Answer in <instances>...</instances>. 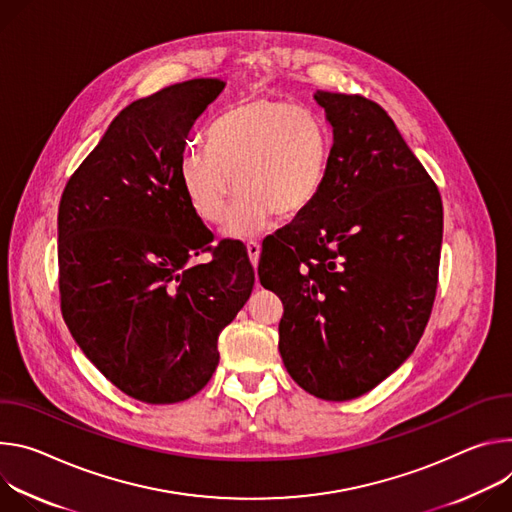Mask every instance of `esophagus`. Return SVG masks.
<instances>
[{
    "label": "esophagus",
    "mask_w": 512,
    "mask_h": 512,
    "mask_svg": "<svg viewBox=\"0 0 512 512\" xmlns=\"http://www.w3.org/2000/svg\"><path fill=\"white\" fill-rule=\"evenodd\" d=\"M246 252H248V256H250L252 266L256 268V266H258V258H260V244H258V242H250V244L246 246Z\"/></svg>",
    "instance_id": "obj_1"
}]
</instances>
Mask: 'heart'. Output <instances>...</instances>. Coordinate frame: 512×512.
I'll use <instances>...</instances> for the list:
<instances>
[{
  "instance_id": "obj_1",
  "label": "heart",
  "mask_w": 512,
  "mask_h": 512,
  "mask_svg": "<svg viewBox=\"0 0 512 512\" xmlns=\"http://www.w3.org/2000/svg\"><path fill=\"white\" fill-rule=\"evenodd\" d=\"M329 160L323 122L309 109L276 99H252L227 109L209 132V146L187 148L179 177L191 209L223 234L258 238L274 213L295 219L319 195Z\"/></svg>"
}]
</instances>
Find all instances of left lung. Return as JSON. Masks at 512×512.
I'll return each mask as SVG.
<instances>
[{"mask_svg":"<svg viewBox=\"0 0 512 512\" xmlns=\"http://www.w3.org/2000/svg\"><path fill=\"white\" fill-rule=\"evenodd\" d=\"M333 130L323 187L262 250L258 276L285 315L278 350L323 401H352L399 368L429 321L443 205L388 113L317 91Z\"/></svg>","mask_w":512,"mask_h":512,"instance_id":"left-lung-1","label":"left lung"}]
</instances>
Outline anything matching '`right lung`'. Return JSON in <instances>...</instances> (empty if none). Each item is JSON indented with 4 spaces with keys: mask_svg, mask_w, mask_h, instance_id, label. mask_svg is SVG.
<instances>
[{
    "mask_svg": "<svg viewBox=\"0 0 512 512\" xmlns=\"http://www.w3.org/2000/svg\"><path fill=\"white\" fill-rule=\"evenodd\" d=\"M219 79L164 87L122 109L59 205L61 311L89 362L142 403L191 399L219 364L217 337L254 287L240 246L211 248L179 164ZM211 249L207 265L188 260Z\"/></svg>",
    "mask_w": 512,
    "mask_h": 512,
    "instance_id": "obj_1",
    "label": "right lung"
}]
</instances>
